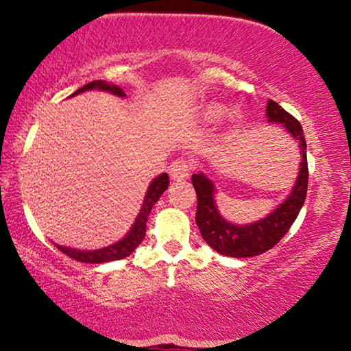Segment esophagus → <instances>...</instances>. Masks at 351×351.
Masks as SVG:
<instances>
[{
  "instance_id": "obj_1",
  "label": "esophagus",
  "mask_w": 351,
  "mask_h": 351,
  "mask_svg": "<svg viewBox=\"0 0 351 351\" xmlns=\"http://www.w3.org/2000/svg\"><path fill=\"white\" fill-rule=\"evenodd\" d=\"M191 172V163L186 158H176L169 165V176L174 180L186 179Z\"/></svg>"
}]
</instances>
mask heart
<instances>
[{
	"instance_id": "b5f03b06",
	"label": "heart",
	"mask_w": 351,
	"mask_h": 351,
	"mask_svg": "<svg viewBox=\"0 0 351 351\" xmlns=\"http://www.w3.org/2000/svg\"><path fill=\"white\" fill-rule=\"evenodd\" d=\"M225 112H226L225 106L217 104V103L209 104L204 109V115H206L207 120H218V119H221V117L225 115Z\"/></svg>"
}]
</instances>
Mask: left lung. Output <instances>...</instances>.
<instances>
[{
  "label": "left lung",
  "instance_id": "8db88e82",
  "mask_svg": "<svg viewBox=\"0 0 351 351\" xmlns=\"http://www.w3.org/2000/svg\"><path fill=\"white\" fill-rule=\"evenodd\" d=\"M266 115L269 121H276L285 126L288 133H291L298 141L301 149V166L299 176L291 195L272 213H269L263 220L252 225L236 226L228 223L218 213L213 202V184L204 174H193L191 182L196 190L197 207H196V225L199 228L201 236L204 237L207 245L225 256L232 258H250L261 255L271 250L278 241L287 234L289 228L299 215V210L304 206L307 196L308 184V166H307V145L304 138L302 126L288 114L276 101L269 99L266 106Z\"/></svg>",
  "mask_w": 351,
  "mask_h": 351
}]
</instances>
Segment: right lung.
I'll return each instance as SVG.
<instances>
[{"mask_svg": "<svg viewBox=\"0 0 351 351\" xmlns=\"http://www.w3.org/2000/svg\"><path fill=\"white\" fill-rule=\"evenodd\" d=\"M99 88L104 91H109V93H114L117 96H125L123 90L117 87V85H109L103 82V80H93L87 85H84L82 88H79L74 95L82 93V91ZM167 185H169V176L161 174L158 179L152 182L149 190H147L144 204H142V209L139 212L138 218H136V223L131 228L128 234H126L121 241H119L114 245H109L106 248H99V250H74V248L69 247H62L57 245L60 252H63L66 256L73 258L75 261L80 263H90V264H99V263H108V261H115V260H123V258L130 256L131 253L136 250V247L144 241L145 237V228H147V220H149V215L152 212V207L156 201L160 199V196L167 190Z\"/></svg>", "mask_w": 351, "mask_h": 351, "instance_id": "add662e5", "label": "right lung"}]
</instances>
